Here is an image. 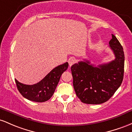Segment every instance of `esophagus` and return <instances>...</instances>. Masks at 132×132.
Listing matches in <instances>:
<instances>
[{
	"label": "esophagus",
	"mask_w": 132,
	"mask_h": 132,
	"mask_svg": "<svg viewBox=\"0 0 132 132\" xmlns=\"http://www.w3.org/2000/svg\"><path fill=\"white\" fill-rule=\"evenodd\" d=\"M75 62H76V60H75V59L72 58V59H69V66H70V67L72 66V65H73L74 63H75Z\"/></svg>",
	"instance_id": "obj_1"
}]
</instances>
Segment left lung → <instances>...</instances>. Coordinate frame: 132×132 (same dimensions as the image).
<instances>
[{"label": "left lung", "instance_id": "1", "mask_svg": "<svg viewBox=\"0 0 132 132\" xmlns=\"http://www.w3.org/2000/svg\"><path fill=\"white\" fill-rule=\"evenodd\" d=\"M109 47L115 60L98 67L88 60L71 67L73 88L78 98L87 104H100L109 100L122 84L124 73L125 56L123 47L115 35Z\"/></svg>", "mask_w": 132, "mask_h": 132}]
</instances>
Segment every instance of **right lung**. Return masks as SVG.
Here are the masks:
<instances>
[{
  "label": "right lung",
  "mask_w": 132,
  "mask_h": 132,
  "mask_svg": "<svg viewBox=\"0 0 132 132\" xmlns=\"http://www.w3.org/2000/svg\"><path fill=\"white\" fill-rule=\"evenodd\" d=\"M69 67L68 62L56 67L41 81L34 85H26L15 80L17 89L24 98L35 102H44L52 97L60 77Z\"/></svg>",
  "instance_id": "add662e5"
}]
</instances>
